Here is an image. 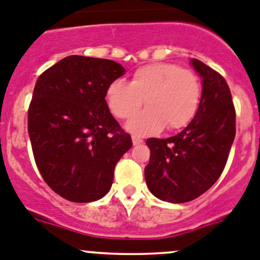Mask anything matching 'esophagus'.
<instances>
[{
    "label": "esophagus",
    "instance_id": "obj_1",
    "mask_svg": "<svg viewBox=\"0 0 260 260\" xmlns=\"http://www.w3.org/2000/svg\"><path fill=\"white\" fill-rule=\"evenodd\" d=\"M132 139H133V144H134V145H139V144H142V143H143L142 138L135 137V135H133Z\"/></svg>",
    "mask_w": 260,
    "mask_h": 260
}]
</instances>
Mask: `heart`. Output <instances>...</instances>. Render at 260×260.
I'll use <instances>...</instances> for the list:
<instances>
[{"label":"heart","instance_id":"heart-1","mask_svg":"<svg viewBox=\"0 0 260 260\" xmlns=\"http://www.w3.org/2000/svg\"><path fill=\"white\" fill-rule=\"evenodd\" d=\"M202 85L198 75L174 63H152L139 68L130 83L115 80L106 91L111 112L127 120L140 109L147 108L126 123V128L139 137L155 134L163 127L182 128L194 118L199 108Z\"/></svg>","mask_w":260,"mask_h":260}]
</instances>
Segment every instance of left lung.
<instances>
[{"instance_id":"obj_1","label":"left lung","mask_w":260,"mask_h":260,"mask_svg":"<svg viewBox=\"0 0 260 260\" xmlns=\"http://www.w3.org/2000/svg\"><path fill=\"white\" fill-rule=\"evenodd\" d=\"M190 63L202 78L197 115L175 137L147 140L150 158L145 181L163 202L186 203L206 192L221 176L236 133L231 91L223 76L199 60L191 58Z\"/></svg>"}]
</instances>
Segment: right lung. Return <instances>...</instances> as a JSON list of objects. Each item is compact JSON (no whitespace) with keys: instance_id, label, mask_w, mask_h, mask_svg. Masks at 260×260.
<instances>
[{"instance_id":"1","label":"right lung","mask_w":260,"mask_h":260,"mask_svg":"<svg viewBox=\"0 0 260 260\" xmlns=\"http://www.w3.org/2000/svg\"><path fill=\"white\" fill-rule=\"evenodd\" d=\"M123 74L115 61L74 54L37 80L28 111L34 159L47 185L70 202L105 197L116 163L133 147L106 102Z\"/></svg>"}]
</instances>
